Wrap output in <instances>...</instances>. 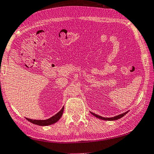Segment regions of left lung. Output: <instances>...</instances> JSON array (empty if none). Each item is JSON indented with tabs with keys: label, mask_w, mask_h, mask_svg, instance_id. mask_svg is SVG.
<instances>
[{
	"label": "left lung",
	"mask_w": 154,
	"mask_h": 154,
	"mask_svg": "<svg viewBox=\"0 0 154 154\" xmlns=\"http://www.w3.org/2000/svg\"><path fill=\"white\" fill-rule=\"evenodd\" d=\"M128 112H125V113H121V114L118 115V116H116L112 117V118H105V117H102V116H98V115H97V114H95V113H92V112H91V113L92 115H94L95 117L98 118H100V119H101V120H116L120 119V118H121L122 117H123L124 116L126 115L127 113H128Z\"/></svg>",
	"instance_id": "obj_1"
}]
</instances>
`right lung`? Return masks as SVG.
<instances>
[{
    "label": "right lung",
    "instance_id": "obj_1",
    "mask_svg": "<svg viewBox=\"0 0 154 154\" xmlns=\"http://www.w3.org/2000/svg\"><path fill=\"white\" fill-rule=\"evenodd\" d=\"M63 111H64V107L61 109L60 112H58L54 116H53L52 117H51L50 118H48V119L47 120H32V119H29V118H27V120L28 121H29L30 122H32V123L34 125H40V126H47V125H52L54 123H56V122H58V120H60L61 116H62Z\"/></svg>",
    "mask_w": 154,
    "mask_h": 154
}]
</instances>
